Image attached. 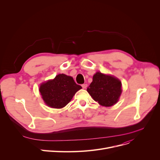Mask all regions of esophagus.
Returning a JSON list of instances; mask_svg holds the SVG:
<instances>
[{
  "instance_id": "34e87169",
  "label": "esophagus",
  "mask_w": 160,
  "mask_h": 160,
  "mask_svg": "<svg viewBox=\"0 0 160 160\" xmlns=\"http://www.w3.org/2000/svg\"><path fill=\"white\" fill-rule=\"evenodd\" d=\"M82 87L83 89H86L87 88V84H86V83H83V84L82 85Z\"/></svg>"
}]
</instances>
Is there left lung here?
Instances as JSON below:
<instances>
[{"label":"left lung","mask_w":160,"mask_h":160,"mask_svg":"<svg viewBox=\"0 0 160 160\" xmlns=\"http://www.w3.org/2000/svg\"><path fill=\"white\" fill-rule=\"evenodd\" d=\"M121 82L113 76L96 72L87 91L99 104L110 107L115 104L122 93Z\"/></svg>","instance_id":"left-lung-1"}]
</instances>
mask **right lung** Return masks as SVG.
<instances>
[{"label":"right lung","mask_w":160,"mask_h":160,"mask_svg":"<svg viewBox=\"0 0 160 160\" xmlns=\"http://www.w3.org/2000/svg\"><path fill=\"white\" fill-rule=\"evenodd\" d=\"M82 87L74 81L72 77L59 74L53 80H49L39 87V92L45 103L52 108H62L68 104Z\"/></svg>","instance_id":"1"}]
</instances>
